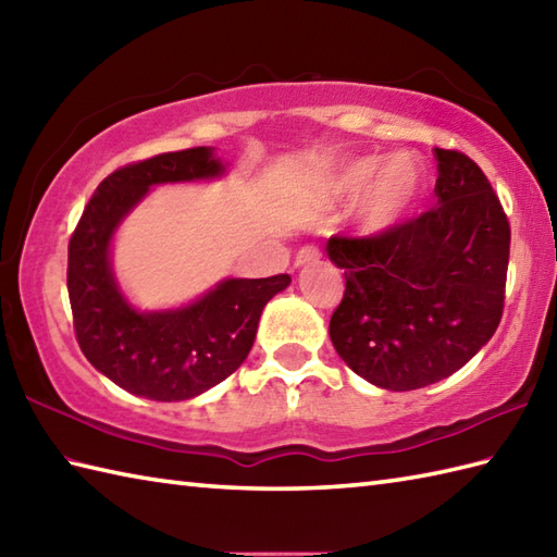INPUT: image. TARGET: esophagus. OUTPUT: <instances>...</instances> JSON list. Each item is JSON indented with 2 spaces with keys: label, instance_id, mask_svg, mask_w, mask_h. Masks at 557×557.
I'll return each instance as SVG.
<instances>
[{
  "label": "esophagus",
  "instance_id": "obj_1",
  "mask_svg": "<svg viewBox=\"0 0 557 557\" xmlns=\"http://www.w3.org/2000/svg\"><path fill=\"white\" fill-rule=\"evenodd\" d=\"M321 258V248L318 246H304V248H299V253H297V258H294V265H309V263H315V260Z\"/></svg>",
  "mask_w": 557,
  "mask_h": 557
}]
</instances>
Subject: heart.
<instances>
[{
	"label": "heart",
	"mask_w": 557,
	"mask_h": 557,
	"mask_svg": "<svg viewBox=\"0 0 557 557\" xmlns=\"http://www.w3.org/2000/svg\"><path fill=\"white\" fill-rule=\"evenodd\" d=\"M423 172L409 152H395L383 164L377 158H359L347 162L335 174L333 191L337 198L361 200V227L366 232H383L407 215L419 196Z\"/></svg>",
	"instance_id": "heart-1"
}]
</instances>
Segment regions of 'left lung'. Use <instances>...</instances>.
Segmentation results:
<instances>
[{"label":"left lung","mask_w":557,"mask_h":557,"mask_svg":"<svg viewBox=\"0 0 557 557\" xmlns=\"http://www.w3.org/2000/svg\"><path fill=\"white\" fill-rule=\"evenodd\" d=\"M437 203L371 236L335 234L345 270L330 339L366 381L405 393L459 371L500 325L510 222L479 164L433 148Z\"/></svg>","instance_id":"left-lung-1"}]
</instances>
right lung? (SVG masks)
Returning <instances> with one entry per match:
<instances>
[{
    "label": "right lung",
    "instance_id": "add662e5",
    "mask_svg": "<svg viewBox=\"0 0 557 557\" xmlns=\"http://www.w3.org/2000/svg\"><path fill=\"white\" fill-rule=\"evenodd\" d=\"M210 148H186L114 170L69 239L66 287L81 351L112 383L158 401L191 399L232 375L253 347L263 306L292 277L224 280L176 311L138 313L116 289L110 242L152 184L222 174Z\"/></svg>",
    "mask_w": 557,
    "mask_h": 557
}]
</instances>
